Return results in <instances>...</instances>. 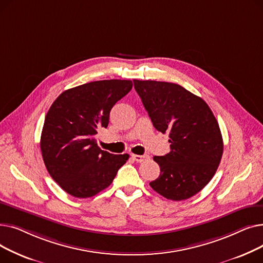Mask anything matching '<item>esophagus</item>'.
Segmentation results:
<instances>
[{
    "label": "esophagus",
    "mask_w": 263,
    "mask_h": 263,
    "mask_svg": "<svg viewBox=\"0 0 263 263\" xmlns=\"http://www.w3.org/2000/svg\"><path fill=\"white\" fill-rule=\"evenodd\" d=\"M131 158L134 160V161H136V162H139V163H142V162H144V161H146V160H148L149 159V156H147V155H144V156H139V155H131Z\"/></svg>",
    "instance_id": "34e87169"
}]
</instances>
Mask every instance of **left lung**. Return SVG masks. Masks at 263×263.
Returning a JSON list of instances; mask_svg holds the SVG:
<instances>
[{"instance_id": "obj_1", "label": "left lung", "mask_w": 263, "mask_h": 263, "mask_svg": "<svg viewBox=\"0 0 263 263\" xmlns=\"http://www.w3.org/2000/svg\"><path fill=\"white\" fill-rule=\"evenodd\" d=\"M133 82L154 127L170 133L171 151L154 157L161 174L150 186L175 201L194 196L210 182L223 156V137L211 108L175 83Z\"/></svg>"}]
</instances>
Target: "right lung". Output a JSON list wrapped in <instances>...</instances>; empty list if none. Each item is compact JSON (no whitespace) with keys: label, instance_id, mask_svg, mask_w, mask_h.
Masks as SVG:
<instances>
[{"label":"right lung","instance_id":"right-lung-1","mask_svg":"<svg viewBox=\"0 0 263 263\" xmlns=\"http://www.w3.org/2000/svg\"><path fill=\"white\" fill-rule=\"evenodd\" d=\"M133 86L130 80L86 83L62 92L46 115L40 139L46 167L65 192L92 197L113 182L129 155L101 150L96 134L106 128L110 109Z\"/></svg>","mask_w":263,"mask_h":263}]
</instances>
